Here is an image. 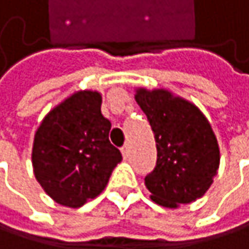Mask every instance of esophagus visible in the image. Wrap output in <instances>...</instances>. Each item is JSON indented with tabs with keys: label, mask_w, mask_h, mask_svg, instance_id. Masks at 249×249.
Masks as SVG:
<instances>
[{
	"label": "esophagus",
	"mask_w": 249,
	"mask_h": 249,
	"mask_svg": "<svg viewBox=\"0 0 249 249\" xmlns=\"http://www.w3.org/2000/svg\"><path fill=\"white\" fill-rule=\"evenodd\" d=\"M121 153H123V156H124V159H128L129 157V147L125 144L124 147L121 148Z\"/></svg>",
	"instance_id": "34e87169"
}]
</instances>
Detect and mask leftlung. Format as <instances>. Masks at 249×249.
I'll list each match as a JSON object with an SVG mask.
<instances>
[{
	"label": "left lung",
	"instance_id": "left-lung-1",
	"mask_svg": "<svg viewBox=\"0 0 249 249\" xmlns=\"http://www.w3.org/2000/svg\"><path fill=\"white\" fill-rule=\"evenodd\" d=\"M135 101L151 125L157 161L144 183L166 208L190 203L211 187L219 167V147L205 115L164 89H140Z\"/></svg>",
	"mask_w": 249,
	"mask_h": 249
}]
</instances>
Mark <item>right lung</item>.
Wrapping results in <instances>:
<instances>
[{
    "mask_svg": "<svg viewBox=\"0 0 249 249\" xmlns=\"http://www.w3.org/2000/svg\"><path fill=\"white\" fill-rule=\"evenodd\" d=\"M101 104L98 92H77L50 111L34 135L36 178L63 206L79 208L95 199L123 160L109 141L111 123Z\"/></svg>",
    "mask_w": 249,
    "mask_h": 249,
    "instance_id": "1",
    "label": "right lung"
}]
</instances>
